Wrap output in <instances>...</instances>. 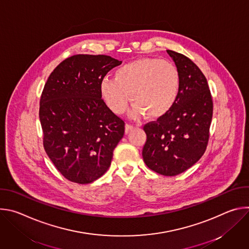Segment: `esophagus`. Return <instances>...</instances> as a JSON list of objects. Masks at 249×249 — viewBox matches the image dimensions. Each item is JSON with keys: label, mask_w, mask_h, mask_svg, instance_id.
<instances>
[{"label": "esophagus", "mask_w": 249, "mask_h": 249, "mask_svg": "<svg viewBox=\"0 0 249 249\" xmlns=\"http://www.w3.org/2000/svg\"><path fill=\"white\" fill-rule=\"evenodd\" d=\"M134 128H135V127H134L133 125L126 124V125H125V133H126V134H128V133H129L130 131H132Z\"/></svg>", "instance_id": "34e87169"}]
</instances>
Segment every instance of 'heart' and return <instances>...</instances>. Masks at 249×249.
I'll list each match as a JSON object with an SVG mask.
<instances>
[{
  "instance_id": "heart-1",
  "label": "heart",
  "mask_w": 249,
  "mask_h": 249,
  "mask_svg": "<svg viewBox=\"0 0 249 249\" xmlns=\"http://www.w3.org/2000/svg\"><path fill=\"white\" fill-rule=\"evenodd\" d=\"M180 89V75L170 62L142 58L118 68L111 78H104L99 93L106 106L116 115L122 114L128 99L133 102L130 116L138 119L147 114L160 118L173 107Z\"/></svg>"
}]
</instances>
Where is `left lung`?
Instances as JSON below:
<instances>
[{
    "label": "left lung",
    "instance_id": "obj_1",
    "mask_svg": "<svg viewBox=\"0 0 249 249\" xmlns=\"http://www.w3.org/2000/svg\"><path fill=\"white\" fill-rule=\"evenodd\" d=\"M180 75V89L168 113L144 126L147 141L143 159L152 170L165 176L184 172L204 155L213 117L207 79L183 54L166 50Z\"/></svg>",
    "mask_w": 249,
    "mask_h": 249
}]
</instances>
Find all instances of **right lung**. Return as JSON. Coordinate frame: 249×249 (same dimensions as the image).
Segmentation results:
<instances>
[{"label": "right lung", "mask_w": 249, "mask_h": 249, "mask_svg": "<svg viewBox=\"0 0 249 249\" xmlns=\"http://www.w3.org/2000/svg\"><path fill=\"white\" fill-rule=\"evenodd\" d=\"M122 61L106 55H75L49 76L40 98L43 146L61 174L91 183L111 164L125 123L101 99L99 85Z\"/></svg>", "instance_id": "right-lung-1"}]
</instances>
